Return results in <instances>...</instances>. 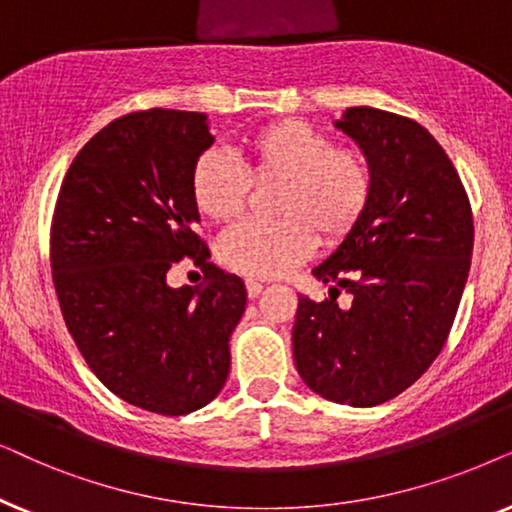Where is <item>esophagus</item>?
Here are the masks:
<instances>
[{
    "mask_svg": "<svg viewBox=\"0 0 512 512\" xmlns=\"http://www.w3.org/2000/svg\"><path fill=\"white\" fill-rule=\"evenodd\" d=\"M264 285L260 281H255V278H245V290H248V297L255 299L257 295H260Z\"/></svg>",
    "mask_w": 512,
    "mask_h": 512,
    "instance_id": "34e87169",
    "label": "esophagus"
}]
</instances>
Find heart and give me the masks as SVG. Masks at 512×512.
Masks as SVG:
<instances>
[{
	"mask_svg": "<svg viewBox=\"0 0 512 512\" xmlns=\"http://www.w3.org/2000/svg\"><path fill=\"white\" fill-rule=\"evenodd\" d=\"M245 168L220 152H203L192 170V196L201 215L229 222L243 213L252 182H281V220H248L224 231L217 257L245 276L274 278L297 267L316 248L342 243L367 213L374 170L358 147L299 119L262 126L241 142Z\"/></svg>",
	"mask_w": 512,
	"mask_h": 512,
	"instance_id": "1",
	"label": "heart"
}]
</instances>
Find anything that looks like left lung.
I'll use <instances>...</instances> for the list:
<instances>
[{"mask_svg": "<svg viewBox=\"0 0 512 512\" xmlns=\"http://www.w3.org/2000/svg\"><path fill=\"white\" fill-rule=\"evenodd\" d=\"M374 170L363 220L313 276L330 299L299 297V377L339 405L372 407L424 374L445 346L473 255V210L438 140L414 119L349 107L337 121ZM346 287L352 304L339 307Z\"/></svg>", "mask_w": 512, "mask_h": 512, "instance_id": "1", "label": "left lung"}]
</instances>
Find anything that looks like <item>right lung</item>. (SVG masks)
<instances>
[{
    "label": "right lung",
    "instance_id": "1",
    "mask_svg": "<svg viewBox=\"0 0 512 512\" xmlns=\"http://www.w3.org/2000/svg\"><path fill=\"white\" fill-rule=\"evenodd\" d=\"M213 145L206 114L142 109L81 147L51 220V271L65 325L95 377L147 412L208 405L229 374L245 285L210 262L192 170ZM189 256L204 283L170 289Z\"/></svg>",
    "mask_w": 512,
    "mask_h": 512
}]
</instances>
